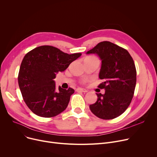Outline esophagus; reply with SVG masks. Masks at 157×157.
Returning <instances> with one entry per match:
<instances>
[{
  "mask_svg": "<svg viewBox=\"0 0 157 157\" xmlns=\"http://www.w3.org/2000/svg\"><path fill=\"white\" fill-rule=\"evenodd\" d=\"M76 91L77 92H87L88 91L86 90H85V89H83V88H77L76 89Z\"/></svg>",
  "mask_w": 157,
  "mask_h": 157,
  "instance_id": "esophagus-1",
  "label": "esophagus"
}]
</instances>
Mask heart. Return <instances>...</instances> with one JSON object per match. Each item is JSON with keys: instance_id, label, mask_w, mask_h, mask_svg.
Here are the masks:
<instances>
[{"instance_id": "1", "label": "heart", "mask_w": 157, "mask_h": 157, "mask_svg": "<svg viewBox=\"0 0 157 157\" xmlns=\"http://www.w3.org/2000/svg\"><path fill=\"white\" fill-rule=\"evenodd\" d=\"M86 59H88V60H95V59H97L95 57H94V56H88V57H87ZM90 80V79H89V78H83V79H81L80 80V83H81V84H86L87 82H88Z\"/></svg>"}]
</instances>
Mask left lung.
I'll list each match as a JSON object with an SVG mask.
<instances>
[{
	"label": "left lung",
	"mask_w": 157,
	"mask_h": 157,
	"mask_svg": "<svg viewBox=\"0 0 157 157\" xmlns=\"http://www.w3.org/2000/svg\"><path fill=\"white\" fill-rule=\"evenodd\" d=\"M97 54L102 60L98 86L105 94H97V101L90 105L98 118L111 120L125 111L134 97L136 85V69L127 49L109 41H102L86 52Z\"/></svg>",
	"instance_id": "obj_1"
}]
</instances>
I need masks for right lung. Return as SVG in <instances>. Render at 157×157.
I'll return each mask as SVG.
<instances>
[{"mask_svg": "<svg viewBox=\"0 0 157 157\" xmlns=\"http://www.w3.org/2000/svg\"><path fill=\"white\" fill-rule=\"evenodd\" d=\"M81 55L67 54L52 46H40L28 52L21 62L18 80L28 108L40 117L52 118L68 105L74 90L56 88V74L63 72Z\"/></svg>", "mask_w": 157, "mask_h": 157, "instance_id": "obj_1", "label": "right lung"}]
</instances>
